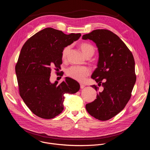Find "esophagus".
I'll list each match as a JSON object with an SVG mask.
<instances>
[{
	"label": "esophagus",
	"mask_w": 150,
	"mask_h": 150,
	"mask_svg": "<svg viewBox=\"0 0 150 150\" xmlns=\"http://www.w3.org/2000/svg\"><path fill=\"white\" fill-rule=\"evenodd\" d=\"M85 87V85H83V84H82V83H80V87L81 89H83L84 87Z\"/></svg>",
	"instance_id": "34e87169"
}]
</instances>
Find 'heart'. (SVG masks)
Segmentation results:
<instances>
[{
	"mask_svg": "<svg viewBox=\"0 0 150 150\" xmlns=\"http://www.w3.org/2000/svg\"><path fill=\"white\" fill-rule=\"evenodd\" d=\"M71 46H66L62 50V57L63 59L67 58L69 53ZM79 47L85 57L88 56H93L95 52L94 47L89 42H82L79 45ZM91 73V70L89 68L85 67H76L74 66L69 68L67 70V74L70 78L78 81L82 82L85 80V78L88 76Z\"/></svg>",
	"mask_w": 150,
	"mask_h": 150,
	"instance_id": "b5f03b06",
	"label": "heart"
}]
</instances>
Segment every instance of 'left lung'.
I'll return each instance as SVG.
<instances>
[{"label":"left lung","instance_id":"left-lung-1","mask_svg":"<svg viewBox=\"0 0 150 150\" xmlns=\"http://www.w3.org/2000/svg\"><path fill=\"white\" fill-rule=\"evenodd\" d=\"M82 38L96 45L98 60L91 78L104 88L85 108L96 119L109 120L125 108L131 97L136 82L134 58L122 40L110 31L96 30ZM91 87L97 90L96 85Z\"/></svg>","mask_w":150,"mask_h":150}]
</instances>
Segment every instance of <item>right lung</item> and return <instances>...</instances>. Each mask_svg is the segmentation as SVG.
I'll list each match as a JSON object with an SVG mask.
<instances>
[{
  "mask_svg": "<svg viewBox=\"0 0 150 150\" xmlns=\"http://www.w3.org/2000/svg\"><path fill=\"white\" fill-rule=\"evenodd\" d=\"M46 28L35 34L24 45L15 67L19 94L30 110L43 119L55 117L63 110V94L80 89L75 80L66 77L60 84L50 81L51 69L59 68L62 52L81 37Z\"/></svg>",
  "mask_w": 150,
  "mask_h": 150,
  "instance_id": "right-lung-1",
  "label": "right lung"
}]
</instances>
